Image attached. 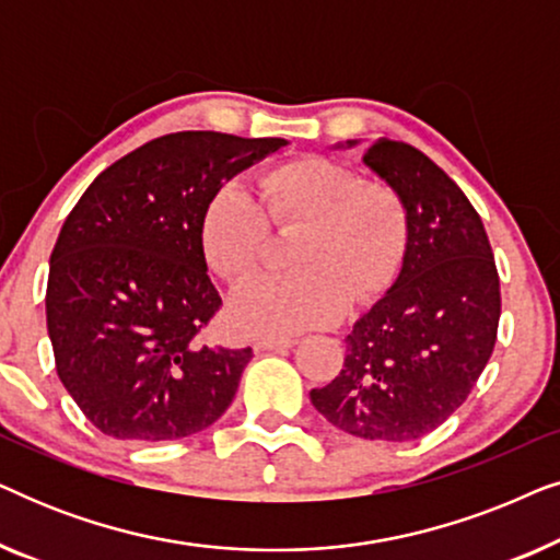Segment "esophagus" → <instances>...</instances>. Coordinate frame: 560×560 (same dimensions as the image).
Listing matches in <instances>:
<instances>
[{
    "label": "esophagus",
    "instance_id": "obj_1",
    "mask_svg": "<svg viewBox=\"0 0 560 560\" xmlns=\"http://www.w3.org/2000/svg\"><path fill=\"white\" fill-rule=\"evenodd\" d=\"M295 343V339H257L255 341V351H282L290 349Z\"/></svg>",
    "mask_w": 560,
    "mask_h": 560
}]
</instances>
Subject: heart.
I'll list each match as a JSON object with an SVG mask.
<instances>
[{"mask_svg": "<svg viewBox=\"0 0 560 560\" xmlns=\"http://www.w3.org/2000/svg\"><path fill=\"white\" fill-rule=\"evenodd\" d=\"M270 226L301 232L290 247L295 272L242 282L229 320L247 336H295L343 316L349 301L370 303L400 265L408 217L400 196L364 183L351 167L301 158L272 167L257 198L240 180L213 190L201 217V249L213 272L247 278L270 249Z\"/></svg>", "mask_w": 560, "mask_h": 560, "instance_id": "b5f03b06", "label": "heart"}]
</instances>
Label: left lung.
Wrapping results in <instances>:
<instances>
[{
    "label": "left lung",
    "instance_id": "obj_1",
    "mask_svg": "<svg viewBox=\"0 0 560 560\" xmlns=\"http://www.w3.org/2000/svg\"><path fill=\"white\" fill-rule=\"evenodd\" d=\"M362 163L405 206L402 267L351 328L341 372L311 389V402L357 439L416 441L462 408L485 372L500 324V275L479 213L431 158L380 137Z\"/></svg>",
    "mask_w": 560,
    "mask_h": 560
}]
</instances>
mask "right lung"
Returning a JSON list of instances; mask_svg holds the SVG:
<instances>
[{"instance_id": "obj_1", "label": "right lung", "mask_w": 560, "mask_h": 560, "mask_svg": "<svg viewBox=\"0 0 560 560\" xmlns=\"http://www.w3.org/2000/svg\"><path fill=\"white\" fill-rule=\"evenodd\" d=\"M280 137L175 132L96 175L50 255L45 316L58 377L98 431L175 441L224 416L252 349L209 347L221 308L201 217Z\"/></svg>"}]
</instances>
